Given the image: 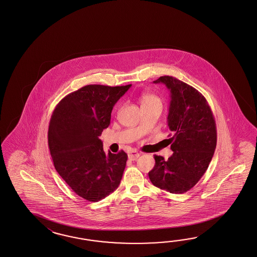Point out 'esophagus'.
Wrapping results in <instances>:
<instances>
[{
    "label": "esophagus",
    "mask_w": 257,
    "mask_h": 257,
    "mask_svg": "<svg viewBox=\"0 0 257 257\" xmlns=\"http://www.w3.org/2000/svg\"><path fill=\"white\" fill-rule=\"evenodd\" d=\"M140 155L141 154L138 153V152H136V151H132V152L128 153V159L131 161H135V160H137L139 158Z\"/></svg>",
    "instance_id": "esophagus-1"
}]
</instances>
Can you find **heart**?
Segmentation results:
<instances>
[{
	"instance_id": "1",
	"label": "heart",
	"mask_w": 257,
	"mask_h": 257,
	"mask_svg": "<svg viewBox=\"0 0 257 257\" xmlns=\"http://www.w3.org/2000/svg\"><path fill=\"white\" fill-rule=\"evenodd\" d=\"M151 102H160L161 103V99L154 95H150V94H146V95L142 96V104L145 103H151Z\"/></svg>"
}]
</instances>
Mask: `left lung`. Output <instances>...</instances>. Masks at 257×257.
I'll return each mask as SVG.
<instances>
[{
	"instance_id": "left-lung-1",
	"label": "left lung",
	"mask_w": 257,
	"mask_h": 257,
	"mask_svg": "<svg viewBox=\"0 0 257 257\" xmlns=\"http://www.w3.org/2000/svg\"><path fill=\"white\" fill-rule=\"evenodd\" d=\"M154 83L170 90L169 128L173 155L165 161L155 155V166L148 176L152 184L171 193L191 190L208 167L217 145L216 123L205 96L191 85L171 76H162Z\"/></svg>"
}]
</instances>
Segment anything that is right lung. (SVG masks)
I'll return each instance as SVG.
<instances>
[{
	"label": "right lung",
	"mask_w": 257,
	"mask_h": 257,
	"mask_svg": "<svg viewBox=\"0 0 257 257\" xmlns=\"http://www.w3.org/2000/svg\"><path fill=\"white\" fill-rule=\"evenodd\" d=\"M132 84L110 87L90 84L66 95L50 120L48 142L54 167L76 194L98 202L115 191L127 155L105 153L98 137L110 113Z\"/></svg>",
	"instance_id": "right-lung-1"
}]
</instances>
